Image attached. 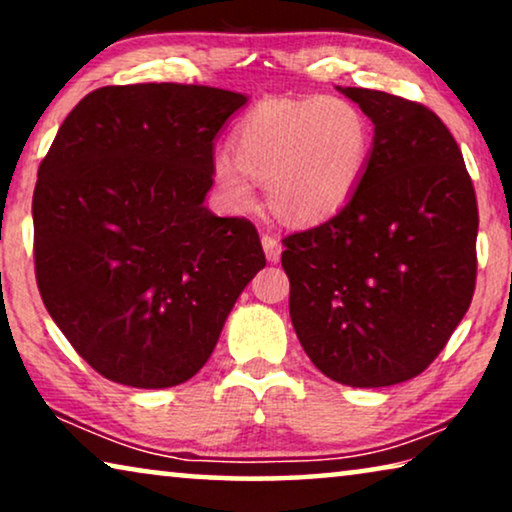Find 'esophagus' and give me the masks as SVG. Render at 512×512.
I'll return each instance as SVG.
<instances>
[{
  "instance_id": "1",
  "label": "esophagus",
  "mask_w": 512,
  "mask_h": 512,
  "mask_svg": "<svg viewBox=\"0 0 512 512\" xmlns=\"http://www.w3.org/2000/svg\"><path fill=\"white\" fill-rule=\"evenodd\" d=\"M261 244H263L265 258H268L270 263H277V261H279V256H282V244H279L277 237H272V235H263V237H261Z\"/></svg>"
}]
</instances>
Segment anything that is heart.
<instances>
[{"instance_id": "1", "label": "heart", "mask_w": 512, "mask_h": 512, "mask_svg": "<svg viewBox=\"0 0 512 512\" xmlns=\"http://www.w3.org/2000/svg\"><path fill=\"white\" fill-rule=\"evenodd\" d=\"M235 158H214V179L237 209L254 207L251 179L268 184L272 214L319 223L347 205L373 156V128L349 100L314 95L251 109L233 135Z\"/></svg>"}]
</instances>
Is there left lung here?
<instances>
[{
  "label": "left lung",
  "mask_w": 512,
  "mask_h": 512,
  "mask_svg": "<svg viewBox=\"0 0 512 512\" xmlns=\"http://www.w3.org/2000/svg\"><path fill=\"white\" fill-rule=\"evenodd\" d=\"M338 90L373 121V156L338 214L284 237L291 324L326 377L391 387L424 373L468 312L478 202L431 109L382 90Z\"/></svg>",
  "instance_id": "1"
}]
</instances>
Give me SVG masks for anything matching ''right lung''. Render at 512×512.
Returning a JSON list of instances; mask_svg holds the SVG:
<instances>
[{"label": "right lung", "instance_id": "add662e5", "mask_svg": "<svg viewBox=\"0 0 512 512\" xmlns=\"http://www.w3.org/2000/svg\"><path fill=\"white\" fill-rule=\"evenodd\" d=\"M244 104L242 93L186 83L97 88L41 160L32 198L41 300L111 382L191 380L265 268L254 223L205 207L216 135Z\"/></svg>", "mask_w": 512, "mask_h": 512}]
</instances>
